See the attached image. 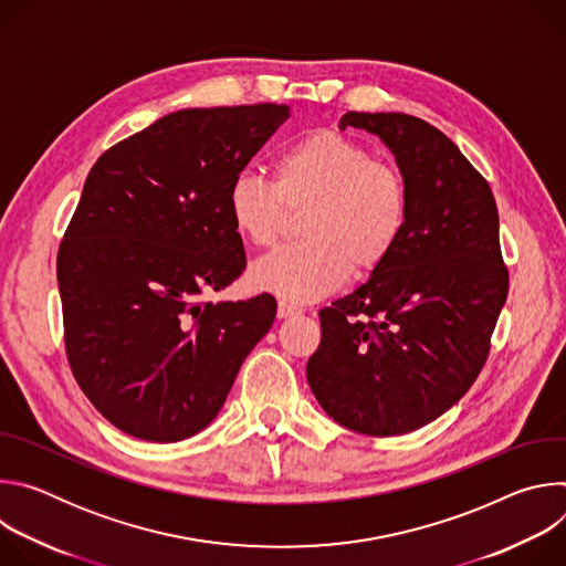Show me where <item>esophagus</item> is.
Returning <instances> with one entry per match:
<instances>
[{
  "mask_svg": "<svg viewBox=\"0 0 566 566\" xmlns=\"http://www.w3.org/2000/svg\"><path fill=\"white\" fill-rule=\"evenodd\" d=\"M302 308L297 304H291L286 300H280L277 304V317H293V315H300Z\"/></svg>",
  "mask_w": 566,
  "mask_h": 566,
  "instance_id": "34e87169",
  "label": "esophagus"
}]
</instances>
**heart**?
<instances>
[{
  "label": "heart",
  "mask_w": 566,
  "mask_h": 566,
  "mask_svg": "<svg viewBox=\"0 0 566 566\" xmlns=\"http://www.w3.org/2000/svg\"><path fill=\"white\" fill-rule=\"evenodd\" d=\"M295 247L251 269L258 289L308 302L336 291L352 273L365 277L396 251L408 228L410 186L400 168L371 156L360 140L313 129L284 147L271 181L241 172L226 192L237 234L258 249L273 247L286 212L304 210Z\"/></svg>",
  "instance_id": "obj_1"
}]
</instances>
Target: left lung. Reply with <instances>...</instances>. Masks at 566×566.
I'll return each mask as SVG.
<instances>
[{"label": "left lung", "mask_w": 566, "mask_h": 566, "mask_svg": "<svg viewBox=\"0 0 566 566\" xmlns=\"http://www.w3.org/2000/svg\"><path fill=\"white\" fill-rule=\"evenodd\" d=\"M340 127L376 134L394 151L410 217L369 282L319 311L306 378L340 426L406 434L450 410L489 358L509 295L497 203L459 147L417 116L347 112Z\"/></svg>", "instance_id": "1"}]
</instances>
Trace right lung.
I'll return each mask as SVG.
<instances>
[{
	"label": "right lung",
	"mask_w": 566,
	"mask_h": 566,
	"mask_svg": "<svg viewBox=\"0 0 566 566\" xmlns=\"http://www.w3.org/2000/svg\"><path fill=\"white\" fill-rule=\"evenodd\" d=\"M289 118L286 105L181 109L109 147L57 251L64 347L94 408L143 441L201 432L277 302H203L247 269L230 181Z\"/></svg>",
	"instance_id": "right-lung-1"
}]
</instances>
